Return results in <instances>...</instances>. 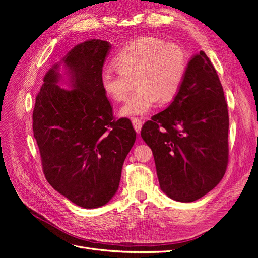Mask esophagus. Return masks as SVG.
<instances>
[{
    "instance_id": "34e87169",
    "label": "esophagus",
    "mask_w": 258,
    "mask_h": 258,
    "mask_svg": "<svg viewBox=\"0 0 258 258\" xmlns=\"http://www.w3.org/2000/svg\"><path fill=\"white\" fill-rule=\"evenodd\" d=\"M132 123H133V126H134L135 131H136L137 133H140L141 127H142V125H143V122H142L140 119H138V118H134V119L132 120Z\"/></svg>"
}]
</instances>
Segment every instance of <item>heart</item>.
<instances>
[{
	"label": "heart",
	"instance_id": "b5f03b06",
	"mask_svg": "<svg viewBox=\"0 0 258 258\" xmlns=\"http://www.w3.org/2000/svg\"><path fill=\"white\" fill-rule=\"evenodd\" d=\"M113 62L117 71L101 72V88L108 98L121 101L136 80L138 90L119 111L122 117L134 118L147 115L159 99L165 103L177 96L188 69V55L179 44L142 36L122 48Z\"/></svg>",
	"mask_w": 258,
	"mask_h": 258
}]
</instances>
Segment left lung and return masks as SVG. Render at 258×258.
I'll return each mask as SVG.
<instances>
[{
  "label": "left lung",
  "instance_id": "obj_1",
  "mask_svg": "<svg viewBox=\"0 0 258 258\" xmlns=\"http://www.w3.org/2000/svg\"><path fill=\"white\" fill-rule=\"evenodd\" d=\"M229 116L223 87L204 51L188 62L178 95L144 123L160 187L178 202L204 197L223 179L228 164Z\"/></svg>",
  "mask_w": 258,
  "mask_h": 258
}]
</instances>
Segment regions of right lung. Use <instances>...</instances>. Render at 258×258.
I'll list each match as a JSON object with an SVG mask.
<instances>
[{"label":"right lung","instance_id":"obj_1","mask_svg":"<svg viewBox=\"0 0 258 258\" xmlns=\"http://www.w3.org/2000/svg\"><path fill=\"white\" fill-rule=\"evenodd\" d=\"M106 40L76 45L53 64L35 97L33 135L49 184L75 205L98 208L118 190L123 162L136 140L126 118L114 120L100 85ZM65 67L72 89L58 83Z\"/></svg>","mask_w":258,"mask_h":258}]
</instances>
